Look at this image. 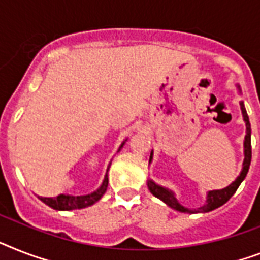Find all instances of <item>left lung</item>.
I'll use <instances>...</instances> for the list:
<instances>
[{
  "instance_id": "left-lung-1",
  "label": "left lung",
  "mask_w": 260,
  "mask_h": 260,
  "mask_svg": "<svg viewBox=\"0 0 260 260\" xmlns=\"http://www.w3.org/2000/svg\"><path fill=\"white\" fill-rule=\"evenodd\" d=\"M240 108H242V113H243L244 121H246V129L247 134L244 137V161H243V170L240 172V175L238 176L233 184H230L227 188L218 189V191H210L208 195H207V204H204L203 207H200L198 210H189V208H185L181 204H179V202L176 200L175 195L171 191H168L167 188H163L160 185L155 184L152 180H148V188L149 191L156 196L161 199L166 204L174 208L176 211H180V212H189V214H193V212H208V211H212L218 207L223 206L225 202H229L230 198L234 195L238 189V187L240 185V183L243 181V179L246 178L247 172H248V168H250L251 164V126H250V120H248V116H247L246 108H244L243 101H240ZM152 160V152L151 157H149V161Z\"/></svg>"
}]
</instances>
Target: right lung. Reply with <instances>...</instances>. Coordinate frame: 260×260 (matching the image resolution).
Instances as JSON below:
<instances>
[{"label": "right lung", "mask_w": 260, "mask_h": 260, "mask_svg": "<svg viewBox=\"0 0 260 260\" xmlns=\"http://www.w3.org/2000/svg\"><path fill=\"white\" fill-rule=\"evenodd\" d=\"M123 147V145H121ZM108 187V176L105 175V179L103 181V184L97 191L92 192L89 195L84 196H71V195H58L57 198H40L44 203L48 204L49 207L54 208V210H75V208H84V207L92 206L96 203L97 200H100V198L105 193Z\"/></svg>", "instance_id": "add662e5"}]
</instances>
